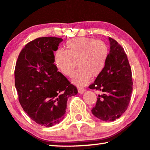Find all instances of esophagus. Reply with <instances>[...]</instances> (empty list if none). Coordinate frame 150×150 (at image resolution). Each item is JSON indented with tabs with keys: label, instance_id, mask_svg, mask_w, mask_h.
Returning <instances> with one entry per match:
<instances>
[{
	"label": "esophagus",
	"instance_id": "esophagus-1",
	"mask_svg": "<svg viewBox=\"0 0 150 150\" xmlns=\"http://www.w3.org/2000/svg\"><path fill=\"white\" fill-rule=\"evenodd\" d=\"M85 90H85L84 88H78V91H79V94H83L85 92Z\"/></svg>",
	"mask_w": 150,
	"mask_h": 150
}]
</instances>
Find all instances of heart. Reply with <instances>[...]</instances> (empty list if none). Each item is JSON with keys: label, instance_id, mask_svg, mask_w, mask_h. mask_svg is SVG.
Listing matches in <instances>:
<instances>
[{"label": "heart", "instance_id": "obj_1", "mask_svg": "<svg viewBox=\"0 0 150 150\" xmlns=\"http://www.w3.org/2000/svg\"><path fill=\"white\" fill-rule=\"evenodd\" d=\"M66 50L58 49L55 53V63L66 76L73 75V83L85 86L91 78H96L106 67L109 56L108 45L101 40L90 38H77L68 40Z\"/></svg>", "mask_w": 150, "mask_h": 150}]
</instances>
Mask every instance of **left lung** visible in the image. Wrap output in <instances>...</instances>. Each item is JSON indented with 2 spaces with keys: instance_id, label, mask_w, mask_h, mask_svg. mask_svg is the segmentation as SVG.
<instances>
[{
  "instance_id": "left-lung-1",
  "label": "left lung",
  "mask_w": 150,
  "mask_h": 150,
  "mask_svg": "<svg viewBox=\"0 0 150 150\" xmlns=\"http://www.w3.org/2000/svg\"><path fill=\"white\" fill-rule=\"evenodd\" d=\"M110 51L106 67L90 89L100 90L92 112L103 121H114L127 110L133 90L132 73L123 47L109 38Z\"/></svg>"
}]
</instances>
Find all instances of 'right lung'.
I'll use <instances>...</instances> for the list:
<instances>
[{"label": "right lung", "instance_id": "right-lung-1", "mask_svg": "<svg viewBox=\"0 0 150 150\" xmlns=\"http://www.w3.org/2000/svg\"><path fill=\"white\" fill-rule=\"evenodd\" d=\"M62 41L55 37L37 38L22 49L16 62L14 83L20 104L31 120L44 127L60 122L68 97L78 93L54 64L53 52Z\"/></svg>", "mask_w": 150, "mask_h": 150}]
</instances>
